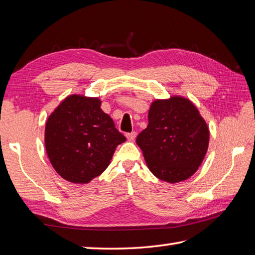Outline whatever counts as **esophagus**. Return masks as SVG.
I'll return each mask as SVG.
<instances>
[{"mask_svg": "<svg viewBox=\"0 0 255 255\" xmlns=\"http://www.w3.org/2000/svg\"><path fill=\"white\" fill-rule=\"evenodd\" d=\"M126 137H127V139L129 140V141H133L134 138L137 137V132L136 131H132V132L126 133Z\"/></svg>", "mask_w": 255, "mask_h": 255, "instance_id": "obj_1", "label": "esophagus"}]
</instances>
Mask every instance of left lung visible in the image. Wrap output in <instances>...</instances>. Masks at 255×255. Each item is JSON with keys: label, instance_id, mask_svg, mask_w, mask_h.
Wrapping results in <instances>:
<instances>
[{"label": "left lung", "instance_id": "8db88e82", "mask_svg": "<svg viewBox=\"0 0 255 255\" xmlns=\"http://www.w3.org/2000/svg\"><path fill=\"white\" fill-rule=\"evenodd\" d=\"M148 119L136 142L149 170L167 183L187 180L202 164L209 144V129L197 107L177 95L155 100Z\"/></svg>", "mask_w": 255, "mask_h": 255}]
</instances>
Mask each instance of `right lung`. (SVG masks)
<instances>
[{
    "instance_id": "1",
    "label": "right lung",
    "mask_w": 255,
    "mask_h": 255,
    "mask_svg": "<svg viewBox=\"0 0 255 255\" xmlns=\"http://www.w3.org/2000/svg\"><path fill=\"white\" fill-rule=\"evenodd\" d=\"M99 97L73 94L48 117L45 145L53 169L64 180L86 184L110 165L118 144L126 141Z\"/></svg>"
}]
</instances>
